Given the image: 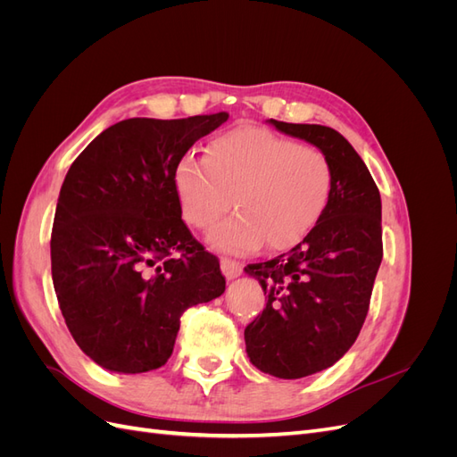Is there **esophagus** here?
Returning a JSON list of instances; mask_svg holds the SVG:
<instances>
[{"instance_id": "1", "label": "esophagus", "mask_w": 457, "mask_h": 457, "mask_svg": "<svg viewBox=\"0 0 457 457\" xmlns=\"http://www.w3.org/2000/svg\"><path fill=\"white\" fill-rule=\"evenodd\" d=\"M220 270H223L227 280H234V278H238V276L242 274L244 265H242L240 261H237V259L223 257V259H220Z\"/></svg>"}]
</instances>
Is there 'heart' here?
<instances>
[{"label":"heart","mask_w":457,"mask_h":457,"mask_svg":"<svg viewBox=\"0 0 457 457\" xmlns=\"http://www.w3.org/2000/svg\"><path fill=\"white\" fill-rule=\"evenodd\" d=\"M331 187L324 152L252 126L217 135L205 158L187 154L175 170L181 212L195 228L213 225L232 196L237 213L207 232V242L232 253L299 244L320 220Z\"/></svg>","instance_id":"heart-1"}]
</instances>
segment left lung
<instances>
[{"label": "left lung", "instance_id": "8db88e82", "mask_svg": "<svg viewBox=\"0 0 457 457\" xmlns=\"http://www.w3.org/2000/svg\"><path fill=\"white\" fill-rule=\"evenodd\" d=\"M269 123L320 148L334 171L326 210L303 242L244 269L267 294V307L244 331L250 362L274 378L299 379L334 366L361 334L383 257L381 196L336 129Z\"/></svg>", "mask_w": 457, "mask_h": 457}]
</instances>
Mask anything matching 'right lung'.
<instances>
[{
	"label": "right lung",
	"mask_w": 457,
	"mask_h": 457,
	"mask_svg": "<svg viewBox=\"0 0 457 457\" xmlns=\"http://www.w3.org/2000/svg\"><path fill=\"white\" fill-rule=\"evenodd\" d=\"M227 120H121L64 177L51 232L53 286L78 347L104 370L163 366L181 314L225 292L219 259L181 219L175 170Z\"/></svg>",
	"instance_id": "1"
}]
</instances>
